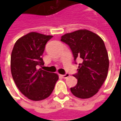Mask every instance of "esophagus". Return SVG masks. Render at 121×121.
Masks as SVG:
<instances>
[{
  "label": "esophagus",
  "mask_w": 121,
  "mask_h": 121,
  "mask_svg": "<svg viewBox=\"0 0 121 121\" xmlns=\"http://www.w3.org/2000/svg\"><path fill=\"white\" fill-rule=\"evenodd\" d=\"M70 76L69 75V74H63V75H61V76L63 78H68L69 76Z\"/></svg>",
  "instance_id": "obj_1"
}]
</instances>
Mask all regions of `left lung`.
<instances>
[{
	"instance_id": "8db88e82",
	"label": "left lung",
	"mask_w": 121,
	"mask_h": 121,
	"mask_svg": "<svg viewBox=\"0 0 121 121\" xmlns=\"http://www.w3.org/2000/svg\"><path fill=\"white\" fill-rule=\"evenodd\" d=\"M61 41L69 46L76 63L80 58L78 73L73 74L78 82L71 91L80 99H89L99 91L105 81L109 69V58L101 37L87 30L68 33Z\"/></svg>"
}]
</instances>
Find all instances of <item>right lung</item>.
<instances>
[{
	"label": "right lung",
	"instance_id": "obj_1",
	"mask_svg": "<svg viewBox=\"0 0 121 121\" xmlns=\"http://www.w3.org/2000/svg\"><path fill=\"white\" fill-rule=\"evenodd\" d=\"M52 35L30 32L15 43L11 55V72L16 86L28 99L39 101L50 96L58 75L39 68L42 55Z\"/></svg>",
	"mask_w": 121,
	"mask_h": 121
}]
</instances>
